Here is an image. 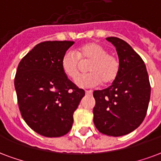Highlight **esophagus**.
Segmentation results:
<instances>
[{"label": "esophagus", "mask_w": 161, "mask_h": 161, "mask_svg": "<svg viewBox=\"0 0 161 161\" xmlns=\"http://www.w3.org/2000/svg\"><path fill=\"white\" fill-rule=\"evenodd\" d=\"M92 91H86V95H92Z\"/></svg>", "instance_id": "obj_1"}]
</instances>
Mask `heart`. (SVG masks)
Masks as SVG:
<instances>
[{
    "instance_id": "obj_1",
    "label": "heart",
    "mask_w": 161,
    "mask_h": 161,
    "mask_svg": "<svg viewBox=\"0 0 161 161\" xmlns=\"http://www.w3.org/2000/svg\"><path fill=\"white\" fill-rule=\"evenodd\" d=\"M80 61H90L87 69L90 72L79 78ZM61 68L64 73L72 80L77 78L75 84L81 88H92L102 84H110L118 77L120 70L119 60L116 56L108 53L103 46L89 43L75 52L68 49L61 58Z\"/></svg>"
}]
</instances>
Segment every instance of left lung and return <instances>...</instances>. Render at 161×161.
<instances>
[{"mask_svg": "<svg viewBox=\"0 0 161 161\" xmlns=\"http://www.w3.org/2000/svg\"><path fill=\"white\" fill-rule=\"evenodd\" d=\"M115 46L120 70L112 86L93 92V122L102 134L123 136L135 130L146 116L150 84L141 57L123 39L106 38Z\"/></svg>", "mask_w": 161, "mask_h": 161, "instance_id": "1", "label": "left lung"}]
</instances>
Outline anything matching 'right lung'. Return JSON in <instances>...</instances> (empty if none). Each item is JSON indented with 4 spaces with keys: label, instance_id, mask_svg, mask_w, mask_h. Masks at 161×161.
Segmentation results:
<instances>
[{
    "label": "right lung",
    "instance_id": "obj_1",
    "mask_svg": "<svg viewBox=\"0 0 161 161\" xmlns=\"http://www.w3.org/2000/svg\"><path fill=\"white\" fill-rule=\"evenodd\" d=\"M73 41L38 43L20 61L14 80L17 103L24 121L45 137H60L71 129L73 114L85 91L61 68V58Z\"/></svg>",
    "mask_w": 161,
    "mask_h": 161
}]
</instances>
